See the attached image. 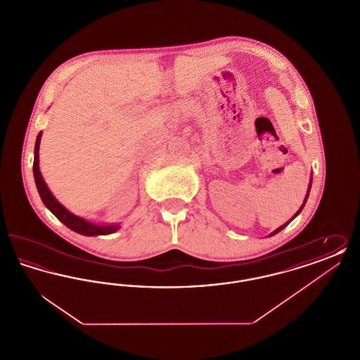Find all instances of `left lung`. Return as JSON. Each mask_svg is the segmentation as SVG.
I'll use <instances>...</instances> for the list:
<instances>
[{
  "instance_id": "obj_1",
  "label": "left lung",
  "mask_w": 360,
  "mask_h": 360,
  "mask_svg": "<svg viewBox=\"0 0 360 360\" xmlns=\"http://www.w3.org/2000/svg\"><path fill=\"white\" fill-rule=\"evenodd\" d=\"M310 188H311V178H310V184H309L308 193H307V195H305V200H304V204H302V205H301V207H300V209H298V210H297V213H295V214H294V216H292V217H291L290 220H289V221H288V223H285V224H283V225H282V226H279V228H276V229H275L274 232H273V233H271V235H270V236H273V235H276V233H278V232H281V231H282V229H283V228H285V226H286V225H288V224L290 223V221H291V220H292V219H295V217H297V216H298V214H300V213H301V210H302V209H304V206H305V204H307V201H308L309 191H310Z\"/></svg>"
}]
</instances>
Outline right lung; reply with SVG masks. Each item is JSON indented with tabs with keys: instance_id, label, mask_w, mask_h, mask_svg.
Returning <instances> with one entry per match:
<instances>
[{
	"instance_id": "right-lung-1",
	"label": "right lung",
	"mask_w": 360,
	"mask_h": 360,
	"mask_svg": "<svg viewBox=\"0 0 360 360\" xmlns=\"http://www.w3.org/2000/svg\"><path fill=\"white\" fill-rule=\"evenodd\" d=\"M40 139H41V132L36 137L34 143V184L37 191L40 194V198L46 207L50 209L52 214L62 223L65 224L71 231L84 235V236H98V235H109L115 233L120 225L119 224H110V225H97V224L89 223L85 219L78 217L69 212L65 206L62 205L53 195L49 186L46 185L41 172L39 170V146H40Z\"/></svg>"
}]
</instances>
